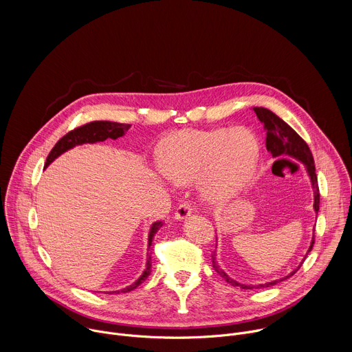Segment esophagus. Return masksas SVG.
Segmentation results:
<instances>
[{
    "instance_id": "obj_1",
    "label": "esophagus",
    "mask_w": 352,
    "mask_h": 352,
    "mask_svg": "<svg viewBox=\"0 0 352 352\" xmlns=\"http://www.w3.org/2000/svg\"><path fill=\"white\" fill-rule=\"evenodd\" d=\"M192 205L188 202H184L178 206L177 212H175V220H185L188 216H190L192 213Z\"/></svg>"
}]
</instances>
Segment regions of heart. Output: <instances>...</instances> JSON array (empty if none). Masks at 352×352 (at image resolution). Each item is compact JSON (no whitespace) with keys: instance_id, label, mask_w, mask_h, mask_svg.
<instances>
[{"instance_id":"1","label":"heart","mask_w":352,"mask_h":352,"mask_svg":"<svg viewBox=\"0 0 352 352\" xmlns=\"http://www.w3.org/2000/svg\"><path fill=\"white\" fill-rule=\"evenodd\" d=\"M258 156V142L246 129H186L164 142L160 170L175 185L199 181L209 200L221 202L243 186Z\"/></svg>"}]
</instances>
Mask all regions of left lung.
<instances>
[{"label":"left lung","mask_w":352,"mask_h":352,"mask_svg":"<svg viewBox=\"0 0 352 352\" xmlns=\"http://www.w3.org/2000/svg\"><path fill=\"white\" fill-rule=\"evenodd\" d=\"M254 111L256 114V117L259 118V121L263 124L265 131H266V148L272 153L273 157H281V156H289L294 157L299 162H302L305 164L307 173L311 178L312 182V188H314V209L318 214L319 212V204H320V193H319V185H318V177H316V171H315V163H314V156L309 146L307 144V142L300 138L287 122H284L280 117H277L274 113H272L267 109L263 107H254ZM315 238L311 242V246L308 249V252L312 250ZM305 261V259H304ZM304 261L300 262V265L292 270L288 276L274 280L272 283H265V284H258V285H250V284H242L235 281L234 278H231L223 269H220L217 261H216V254L212 255V262H213V267L214 270L231 285L234 287H241L242 289H254V288H266V287H272L277 283H281L284 280H287L288 277L294 276L298 269L302 266Z\"/></svg>","instance_id":"8db88e82"}]
</instances>
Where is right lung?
<instances>
[{
    "instance_id": "add662e5",
    "label": "right lung",
    "mask_w": 352,
    "mask_h": 352,
    "mask_svg": "<svg viewBox=\"0 0 352 352\" xmlns=\"http://www.w3.org/2000/svg\"><path fill=\"white\" fill-rule=\"evenodd\" d=\"M131 128L129 124H120V122H111V121H93L89 122L86 125H82L71 132H68L65 136H63L56 146L52 148L50 152L47 160H45V167L52 164L58 156H61L63 153H65L67 150L78 146V144H83V143H96V142H104L107 138L111 139H117L121 138L122 135H125V132ZM163 226L162 221H156L153 223V226L150 227V232H148V245L147 248L152 246V241L156 235V232L160 230V227ZM152 258H147V263H146V269L143 270L142 276L132 283L131 285L120 289V291H113L114 294H120V292H129L132 289H135L138 285H140L152 272ZM111 294V292H109Z\"/></svg>"
}]
</instances>
